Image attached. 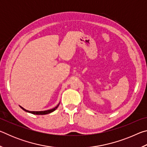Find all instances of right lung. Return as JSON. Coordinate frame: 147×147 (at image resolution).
Returning a JSON list of instances; mask_svg holds the SVG:
<instances>
[{
    "label": "right lung",
    "mask_w": 147,
    "mask_h": 147,
    "mask_svg": "<svg viewBox=\"0 0 147 147\" xmlns=\"http://www.w3.org/2000/svg\"><path fill=\"white\" fill-rule=\"evenodd\" d=\"M59 104H58V106H56L55 108H54L53 109H48V110H45V111H28V110H26V109H25L24 108H23V107L20 106L21 108L23 109L24 111H26V112H28V113H32V114H35V115H46V114H49V113H51L52 112H53L54 111H55L56 109L58 108V107L59 106Z\"/></svg>",
    "instance_id": "right-lung-1"
}]
</instances>
